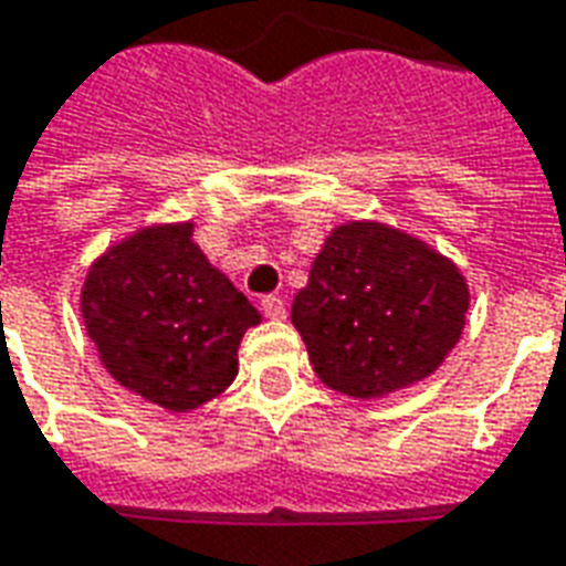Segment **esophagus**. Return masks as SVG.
I'll use <instances>...</instances> for the list:
<instances>
[{
    "label": "esophagus",
    "mask_w": 566,
    "mask_h": 566,
    "mask_svg": "<svg viewBox=\"0 0 566 566\" xmlns=\"http://www.w3.org/2000/svg\"><path fill=\"white\" fill-rule=\"evenodd\" d=\"M260 308H263V315L272 321H282L287 315V308H284V300L279 294H266L260 300Z\"/></svg>",
    "instance_id": "34e87169"
}]
</instances>
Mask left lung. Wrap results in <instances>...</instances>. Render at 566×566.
Here are the masks:
<instances>
[{"instance_id":"left-lung-1","label":"left lung","mask_w":566,"mask_h":566,"mask_svg":"<svg viewBox=\"0 0 566 566\" xmlns=\"http://www.w3.org/2000/svg\"><path fill=\"white\" fill-rule=\"evenodd\" d=\"M470 294L454 263L381 223H345L324 242L291 318L324 385L381 397L424 379L463 331Z\"/></svg>"}]
</instances>
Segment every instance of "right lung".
<instances>
[{
  "mask_svg": "<svg viewBox=\"0 0 566 566\" xmlns=\"http://www.w3.org/2000/svg\"><path fill=\"white\" fill-rule=\"evenodd\" d=\"M81 312L105 369L150 403L187 412L235 379L258 308L193 245V223L150 227L93 263Z\"/></svg>",
  "mask_w": 566,
  "mask_h": 566,
  "instance_id": "obj_1",
  "label": "right lung"
}]
</instances>
